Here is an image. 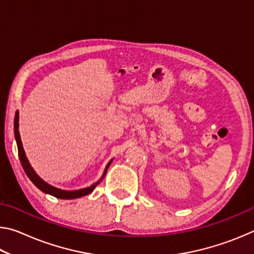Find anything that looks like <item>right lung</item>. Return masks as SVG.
<instances>
[{
    "instance_id": "obj_1",
    "label": "right lung",
    "mask_w": 254,
    "mask_h": 254,
    "mask_svg": "<svg viewBox=\"0 0 254 254\" xmlns=\"http://www.w3.org/2000/svg\"><path fill=\"white\" fill-rule=\"evenodd\" d=\"M14 136H15V140H16V145H18V152H19V159L21 161V165H22V168L24 169L25 174L29 177V179L31 180V182L36 185V186L40 189L41 191L46 192V194H49L51 196H55L57 197V198H62V199H74V198H79V197H83L85 195H88L91 194V192L95 189V187L98 185V183L101 182V180L105 177L106 175V171L107 168H109L112 160L107 163L106 168L104 170V174H103L102 178L98 180L97 183L93 184L91 187H87V188H83V189H78V190H63V189H59V188H56L54 186H51V185L47 184L46 182H44L39 176L36 174V171L33 170V168L30 165L27 157H25V152L23 150L22 147V142H21V139H20V133H19V112L16 111L15 113V118H14Z\"/></svg>"
}]
</instances>
